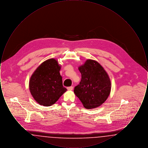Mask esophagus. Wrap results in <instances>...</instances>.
I'll return each mask as SVG.
<instances>
[{
    "label": "esophagus",
    "instance_id": "obj_1",
    "mask_svg": "<svg viewBox=\"0 0 148 148\" xmlns=\"http://www.w3.org/2000/svg\"><path fill=\"white\" fill-rule=\"evenodd\" d=\"M67 89L68 90H72L73 89V86H69V87H68L67 88Z\"/></svg>",
    "mask_w": 148,
    "mask_h": 148
}]
</instances>
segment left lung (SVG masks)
I'll use <instances>...</instances> for the list:
<instances>
[{
  "label": "left lung",
  "instance_id": "1",
  "mask_svg": "<svg viewBox=\"0 0 148 148\" xmlns=\"http://www.w3.org/2000/svg\"><path fill=\"white\" fill-rule=\"evenodd\" d=\"M78 69L82 79L74 88L75 95L86 109L101 106L111 90V82L107 73L98 62L92 59L87 60Z\"/></svg>",
  "mask_w": 148,
  "mask_h": 148
}]
</instances>
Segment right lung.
Segmentation results:
<instances>
[{
	"label": "right lung",
	"instance_id": "1",
	"mask_svg": "<svg viewBox=\"0 0 148 148\" xmlns=\"http://www.w3.org/2000/svg\"><path fill=\"white\" fill-rule=\"evenodd\" d=\"M60 68L58 61L52 58L41 64L32 74L29 90L39 104L52 106L67 90L63 85Z\"/></svg>",
	"mask_w": 148,
	"mask_h": 148
}]
</instances>
